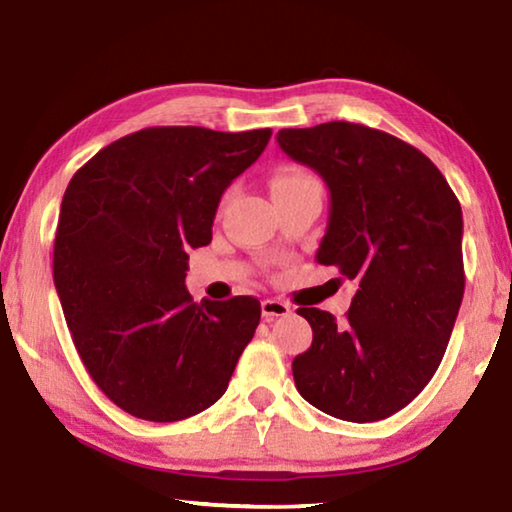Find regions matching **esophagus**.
Listing matches in <instances>:
<instances>
[{"instance_id": "34e87169", "label": "esophagus", "mask_w": 512, "mask_h": 512, "mask_svg": "<svg viewBox=\"0 0 512 512\" xmlns=\"http://www.w3.org/2000/svg\"><path fill=\"white\" fill-rule=\"evenodd\" d=\"M261 311H263V318L265 320H274V318L288 316L290 306L286 302H281V300H263L261 302Z\"/></svg>"}]
</instances>
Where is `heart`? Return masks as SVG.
<instances>
[{"mask_svg":"<svg viewBox=\"0 0 512 512\" xmlns=\"http://www.w3.org/2000/svg\"><path fill=\"white\" fill-rule=\"evenodd\" d=\"M311 176L304 174L302 169H295V167H283L279 169L277 174L270 178V187H272V194H279L283 190H290V187H297V185H304V183H311Z\"/></svg>","mask_w":512,"mask_h":512,"instance_id":"b5f03b06","label":"heart"}]
</instances>
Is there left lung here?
<instances>
[{"mask_svg":"<svg viewBox=\"0 0 512 512\" xmlns=\"http://www.w3.org/2000/svg\"><path fill=\"white\" fill-rule=\"evenodd\" d=\"M277 141L329 190L316 261L359 283L345 320L297 309L313 341L293 359L295 387L336 419H387L435 375L458 318L460 201L426 155L382 130L332 121L279 130Z\"/></svg>","mask_w":512,"mask_h":512,"instance_id":"1","label":"left lung"}]
</instances>
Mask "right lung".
Masks as SVG:
<instances>
[{
	"instance_id": "right-lung-1",
	"label": "right lung",
	"mask_w": 512,
	"mask_h": 512,
	"mask_svg": "<svg viewBox=\"0 0 512 512\" xmlns=\"http://www.w3.org/2000/svg\"><path fill=\"white\" fill-rule=\"evenodd\" d=\"M270 137V128H146L70 178L54 286L86 371L137 419L171 423L217 403L254 338L261 302L196 304L187 251L210 245L224 190Z\"/></svg>"
}]
</instances>
